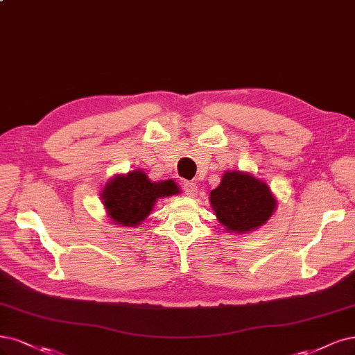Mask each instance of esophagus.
<instances>
[{
  "label": "esophagus",
  "mask_w": 355,
  "mask_h": 355,
  "mask_svg": "<svg viewBox=\"0 0 355 355\" xmlns=\"http://www.w3.org/2000/svg\"><path fill=\"white\" fill-rule=\"evenodd\" d=\"M183 191H185V193L189 195V197H195V195L198 193L197 183H193V182H185V183H183Z\"/></svg>",
  "instance_id": "1"
}]
</instances>
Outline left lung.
<instances>
[{
	"label": "left lung",
	"mask_w": 355,
	"mask_h": 355,
	"mask_svg": "<svg viewBox=\"0 0 355 355\" xmlns=\"http://www.w3.org/2000/svg\"><path fill=\"white\" fill-rule=\"evenodd\" d=\"M210 204L226 232L247 235L270 220L277 200L264 180L248 172L227 170L210 192Z\"/></svg>",
	"instance_id": "1"
}]
</instances>
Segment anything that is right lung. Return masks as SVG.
<instances>
[{"label":"right lung","mask_w":355,"mask_h":355,"mask_svg":"<svg viewBox=\"0 0 355 355\" xmlns=\"http://www.w3.org/2000/svg\"><path fill=\"white\" fill-rule=\"evenodd\" d=\"M180 193L173 179L154 182L142 168L110 178L101 191L108 218L120 227H138L158 200Z\"/></svg>","instance_id":"add662e5"}]
</instances>
